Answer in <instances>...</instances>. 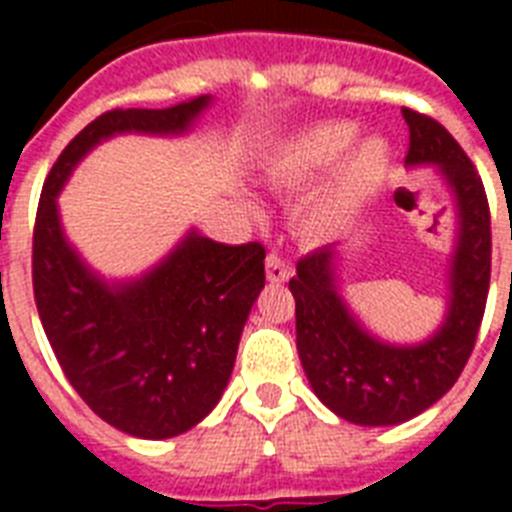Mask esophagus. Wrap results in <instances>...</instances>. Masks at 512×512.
<instances>
[{
	"label": "esophagus",
	"mask_w": 512,
	"mask_h": 512,
	"mask_svg": "<svg viewBox=\"0 0 512 512\" xmlns=\"http://www.w3.org/2000/svg\"><path fill=\"white\" fill-rule=\"evenodd\" d=\"M289 277H292V266H289L277 251H271L269 256H266V279H269L271 284H282L287 282Z\"/></svg>",
	"instance_id": "34e87169"
}]
</instances>
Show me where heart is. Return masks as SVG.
<instances>
[{"label": "heart", "mask_w": 512, "mask_h": 512, "mask_svg": "<svg viewBox=\"0 0 512 512\" xmlns=\"http://www.w3.org/2000/svg\"><path fill=\"white\" fill-rule=\"evenodd\" d=\"M359 125L348 120L320 122L282 148L269 161V176L277 184H302L320 171H330L328 182L315 192L305 210L312 230H328L354 217L392 169V143L372 133L356 140Z\"/></svg>", "instance_id": "heart-1"}]
</instances>
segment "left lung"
<instances>
[{
	"label": "left lung",
	"mask_w": 512,
	"mask_h": 512,
	"mask_svg": "<svg viewBox=\"0 0 512 512\" xmlns=\"http://www.w3.org/2000/svg\"><path fill=\"white\" fill-rule=\"evenodd\" d=\"M410 128L408 169H438L454 210V248L446 271V312L415 343L379 338L341 292L343 251L323 246L300 259L295 295L297 354L312 392L356 425H400L454 387L472 354L490 289V207L472 161L433 117L402 110Z\"/></svg>",
	"instance_id": "left-lung-1"
}]
</instances>
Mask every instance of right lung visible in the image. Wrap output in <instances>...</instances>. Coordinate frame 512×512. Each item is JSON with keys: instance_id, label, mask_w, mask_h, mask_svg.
I'll return each mask as SVG.
<instances>
[{"instance_id": "add662e5", "label": "right lung", "mask_w": 512, "mask_h": 512, "mask_svg": "<svg viewBox=\"0 0 512 512\" xmlns=\"http://www.w3.org/2000/svg\"><path fill=\"white\" fill-rule=\"evenodd\" d=\"M212 97L169 110H112L63 148L43 184L33 289L45 336L79 397L117 431L174 438L205 420L233 374L243 325L264 289V246H225L189 228L138 277L107 279L66 238L58 194L117 135L182 138Z\"/></svg>"}]
</instances>
